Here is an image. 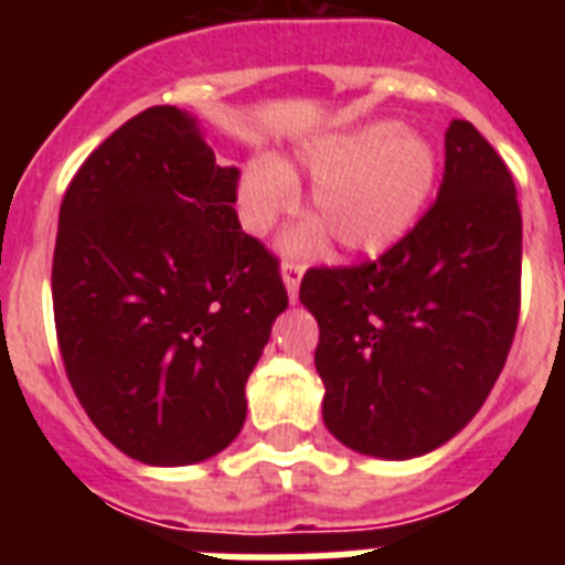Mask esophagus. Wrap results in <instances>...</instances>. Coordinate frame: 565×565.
<instances>
[{
    "instance_id": "esophagus-1",
    "label": "esophagus",
    "mask_w": 565,
    "mask_h": 565,
    "mask_svg": "<svg viewBox=\"0 0 565 565\" xmlns=\"http://www.w3.org/2000/svg\"><path fill=\"white\" fill-rule=\"evenodd\" d=\"M301 275H305V264H301V260H284L281 278H284V287H287V296H290L292 301H296V296H299Z\"/></svg>"
}]
</instances>
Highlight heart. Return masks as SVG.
<instances>
[{
	"instance_id": "heart-1",
	"label": "heart",
	"mask_w": 565,
	"mask_h": 565,
	"mask_svg": "<svg viewBox=\"0 0 565 565\" xmlns=\"http://www.w3.org/2000/svg\"><path fill=\"white\" fill-rule=\"evenodd\" d=\"M437 152L416 131L393 119L322 135L292 152L290 161H257L243 167L237 184L239 220L248 231H266L296 199V172L313 184L308 211L317 220L292 231L287 248L310 252L331 231L349 255H377L395 246L428 207L437 184Z\"/></svg>"
}]
</instances>
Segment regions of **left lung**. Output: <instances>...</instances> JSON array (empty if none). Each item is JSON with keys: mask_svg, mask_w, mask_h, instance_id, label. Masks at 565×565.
<instances>
[{"mask_svg": "<svg viewBox=\"0 0 565 565\" xmlns=\"http://www.w3.org/2000/svg\"><path fill=\"white\" fill-rule=\"evenodd\" d=\"M522 213L508 163L455 119L437 202L377 260L317 266L322 419L384 460L428 455L469 425L499 381L522 296Z\"/></svg>", "mask_w": 565, "mask_h": 565, "instance_id": "obj_1", "label": "left lung"}]
</instances>
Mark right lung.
Listing matches in <instances>:
<instances>
[{"label":"right lung","instance_id":"obj_1","mask_svg":"<svg viewBox=\"0 0 565 565\" xmlns=\"http://www.w3.org/2000/svg\"><path fill=\"white\" fill-rule=\"evenodd\" d=\"M237 179L195 117L158 105L117 128L61 202L52 305L66 377L140 463H199L234 443L287 308L278 257L239 228Z\"/></svg>","mask_w":565,"mask_h":565}]
</instances>
